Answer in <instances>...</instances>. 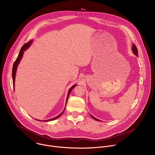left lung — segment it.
I'll use <instances>...</instances> for the list:
<instances>
[{
    "label": "left lung",
    "instance_id": "obj_1",
    "mask_svg": "<svg viewBox=\"0 0 155 155\" xmlns=\"http://www.w3.org/2000/svg\"><path fill=\"white\" fill-rule=\"evenodd\" d=\"M132 51H133V53L136 56H137V53H138V51H137V48H136V45L133 44V47H132ZM91 115V116L94 119H95L96 120H97V121H100V120L99 119H97V118H96V117H94V116H93L91 114H90Z\"/></svg>",
    "mask_w": 155,
    "mask_h": 155
}]
</instances>
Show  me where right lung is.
<instances>
[{
	"label": "right lung",
	"instance_id": "obj_1",
	"mask_svg": "<svg viewBox=\"0 0 155 155\" xmlns=\"http://www.w3.org/2000/svg\"><path fill=\"white\" fill-rule=\"evenodd\" d=\"M31 43H32V41H30V42H27V43H26L25 44H24L23 46H22V47L21 48V50H20V52H19V55H18V58H17V59H16V60L15 61V63H14V64H13V70H12V77H13V85H15V76H16V70H17V67H18V64H19V62H20V61H21V59H22V56H23V54H24V51H25V50H26L30 46V45L31 44ZM76 85H73V86H72L71 88H70V89L69 90V91H68V95H67V101H66V104H67V101H68V97H69V95H70V93H71V91H72V90H73V88L76 86ZM13 87H14V86H13ZM65 110V109H64ZM64 111L59 114V115H58V116H56V117H54V118H53V119H48V120H45V121H51V120H55L56 119H58V117H59L62 114V113H64Z\"/></svg>",
	"mask_w": 155,
	"mask_h": 155
}]
</instances>
